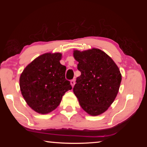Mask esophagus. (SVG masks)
I'll return each instance as SVG.
<instances>
[{
  "mask_svg": "<svg viewBox=\"0 0 147 147\" xmlns=\"http://www.w3.org/2000/svg\"><path fill=\"white\" fill-rule=\"evenodd\" d=\"M71 84L72 85V86L73 87L74 86V84H75V80H74V79L71 80Z\"/></svg>",
  "mask_w": 147,
  "mask_h": 147,
  "instance_id": "34e87169",
  "label": "esophagus"
}]
</instances>
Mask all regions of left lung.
<instances>
[{
  "label": "left lung",
  "mask_w": 147,
  "mask_h": 147,
  "mask_svg": "<svg viewBox=\"0 0 147 147\" xmlns=\"http://www.w3.org/2000/svg\"><path fill=\"white\" fill-rule=\"evenodd\" d=\"M81 75L77 77L73 92L80 105L89 115L106 111L115 100L121 82L120 71L110 57L100 49L74 51Z\"/></svg>",
  "instance_id": "left-lung-1"
}]
</instances>
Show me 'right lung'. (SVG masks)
<instances>
[{
  "mask_svg": "<svg viewBox=\"0 0 147 147\" xmlns=\"http://www.w3.org/2000/svg\"><path fill=\"white\" fill-rule=\"evenodd\" d=\"M61 57L60 53L43 54L27 65L20 76L22 95L39 113L55 109L65 93L72 89L70 82L65 79L66 67L59 63Z\"/></svg>",
  "mask_w": 147,
  "mask_h": 147,
  "instance_id": "right-lung-1",
  "label": "right lung"
}]
</instances>
